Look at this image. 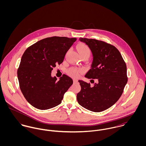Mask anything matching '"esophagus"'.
Returning a JSON list of instances; mask_svg holds the SVG:
<instances>
[{
	"label": "esophagus",
	"instance_id": "esophagus-1",
	"mask_svg": "<svg viewBox=\"0 0 146 146\" xmlns=\"http://www.w3.org/2000/svg\"><path fill=\"white\" fill-rule=\"evenodd\" d=\"M73 82L74 83H76L78 82V80L76 79H73Z\"/></svg>",
	"mask_w": 146,
	"mask_h": 146
}]
</instances>
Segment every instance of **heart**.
<instances>
[{
    "instance_id": "heart-1",
    "label": "heart",
    "mask_w": 146,
    "mask_h": 146,
    "mask_svg": "<svg viewBox=\"0 0 146 146\" xmlns=\"http://www.w3.org/2000/svg\"><path fill=\"white\" fill-rule=\"evenodd\" d=\"M78 50L80 57L85 56L89 57L90 54V50L89 48L84 44H80L78 46ZM80 72L81 71L79 70L72 69L69 71L68 74L72 77L77 78L79 76Z\"/></svg>"
}]
</instances>
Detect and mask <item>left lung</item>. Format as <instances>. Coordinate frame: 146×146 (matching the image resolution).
I'll return each instance as SVG.
<instances>
[{"mask_svg": "<svg viewBox=\"0 0 146 146\" xmlns=\"http://www.w3.org/2000/svg\"><path fill=\"white\" fill-rule=\"evenodd\" d=\"M93 54L91 68L85 77L98 80L97 83L79 80L81 90L77 94L79 104L93 112H101L115 104L122 95L127 82L126 65L119 50L106 42L79 38Z\"/></svg>", "mask_w": 146, "mask_h": 146, "instance_id": "left-lung-1", "label": "left lung"}]
</instances>
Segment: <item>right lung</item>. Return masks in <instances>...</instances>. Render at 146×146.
Instances as JSON below:
<instances>
[{"mask_svg": "<svg viewBox=\"0 0 146 146\" xmlns=\"http://www.w3.org/2000/svg\"><path fill=\"white\" fill-rule=\"evenodd\" d=\"M76 38L53 36L42 39L26 49L21 58L17 77L21 92L27 101L42 110L61 104L64 94L73 83L63 74L57 80L51 72Z\"/></svg>", "mask_w": 146, "mask_h": 146, "instance_id": "right-lung-1", "label": "right lung"}]
</instances>
